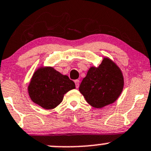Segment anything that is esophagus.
Masks as SVG:
<instances>
[{"mask_svg": "<svg viewBox=\"0 0 151 151\" xmlns=\"http://www.w3.org/2000/svg\"><path fill=\"white\" fill-rule=\"evenodd\" d=\"M74 83H75L76 88H79V85H80V80H76L75 81H74Z\"/></svg>", "mask_w": 151, "mask_h": 151, "instance_id": "obj_1", "label": "esophagus"}]
</instances>
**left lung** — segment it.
Segmentation results:
<instances>
[{
  "label": "left lung",
  "mask_w": 151,
  "mask_h": 151,
  "mask_svg": "<svg viewBox=\"0 0 151 151\" xmlns=\"http://www.w3.org/2000/svg\"><path fill=\"white\" fill-rule=\"evenodd\" d=\"M124 85L123 73L109 58H104L98 67L91 66L83 78L79 91L94 108H102L115 102Z\"/></svg>",
  "instance_id": "8db88e82"
}]
</instances>
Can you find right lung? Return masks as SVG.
I'll use <instances>...</instances> for the list:
<instances>
[{"label": "right lung", "mask_w": 151, "mask_h": 151, "mask_svg": "<svg viewBox=\"0 0 151 151\" xmlns=\"http://www.w3.org/2000/svg\"><path fill=\"white\" fill-rule=\"evenodd\" d=\"M74 88L75 84L68 76L52 66H41L33 73L28 92L33 102L44 109H52L61 103L67 92Z\"/></svg>", "instance_id": "obj_1"}]
</instances>
